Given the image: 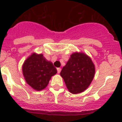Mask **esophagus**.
<instances>
[{
    "label": "esophagus",
    "mask_w": 122,
    "mask_h": 122,
    "mask_svg": "<svg viewBox=\"0 0 122 122\" xmlns=\"http://www.w3.org/2000/svg\"><path fill=\"white\" fill-rule=\"evenodd\" d=\"M57 73H59L61 71V69L60 68V67H58V68H57Z\"/></svg>",
    "instance_id": "1"
}]
</instances>
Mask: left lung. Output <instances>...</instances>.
Returning <instances> with one entry per match:
<instances>
[{"label":"left lung","mask_w":122,"mask_h":122,"mask_svg":"<svg viewBox=\"0 0 122 122\" xmlns=\"http://www.w3.org/2000/svg\"><path fill=\"white\" fill-rule=\"evenodd\" d=\"M67 90L72 94L85 91L91 84L95 75V66L86 54H72L61 72Z\"/></svg>","instance_id":"obj_1"}]
</instances>
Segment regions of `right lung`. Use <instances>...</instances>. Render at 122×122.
Segmentation results:
<instances>
[{
  "instance_id": "right-lung-1",
  "label": "right lung",
  "mask_w": 122,
  "mask_h": 122,
  "mask_svg": "<svg viewBox=\"0 0 122 122\" xmlns=\"http://www.w3.org/2000/svg\"><path fill=\"white\" fill-rule=\"evenodd\" d=\"M22 73L30 86L35 90L41 91L47 86L51 76L57 73V69L43 55L34 53L24 61Z\"/></svg>"
}]
</instances>
